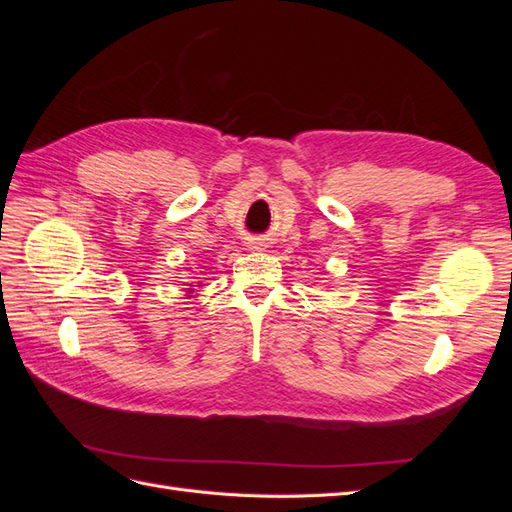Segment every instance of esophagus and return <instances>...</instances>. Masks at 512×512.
Masks as SVG:
<instances>
[{"label":"esophagus","mask_w":512,"mask_h":512,"mask_svg":"<svg viewBox=\"0 0 512 512\" xmlns=\"http://www.w3.org/2000/svg\"><path fill=\"white\" fill-rule=\"evenodd\" d=\"M252 250H262V247H256V245H252Z\"/></svg>","instance_id":"34e87169"}]
</instances>
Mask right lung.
<instances>
[{
    "instance_id": "add662e5",
    "label": "right lung",
    "mask_w": 512,
    "mask_h": 512,
    "mask_svg": "<svg viewBox=\"0 0 512 512\" xmlns=\"http://www.w3.org/2000/svg\"><path fill=\"white\" fill-rule=\"evenodd\" d=\"M185 292H188V297H192V294H194V288H188Z\"/></svg>"
}]
</instances>
